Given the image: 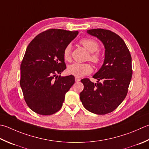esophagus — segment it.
Segmentation results:
<instances>
[{"label":"esophagus","mask_w":149,"mask_h":149,"mask_svg":"<svg viewBox=\"0 0 149 149\" xmlns=\"http://www.w3.org/2000/svg\"><path fill=\"white\" fill-rule=\"evenodd\" d=\"M75 82H79L81 81V79L79 77H75Z\"/></svg>","instance_id":"34e87169"}]
</instances>
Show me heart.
Masks as SVG:
<instances>
[{"mask_svg": "<svg viewBox=\"0 0 149 149\" xmlns=\"http://www.w3.org/2000/svg\"><path fill=\"white\" fill-rule=\"evenodd\" d=\"M79 44L86 49L90 54L89 60L95 65H98L101 61V55L98 51L100 45L95 40L92 38H83L79 40ZM63 57L65 61H70L72 59V46L68 45L64 49ZM67 72L69 74L74 75L75 77H81L84 75L91 74L92 68L91 65L88 63H75L69 65L67 68Z\"/></svg>", "mask_w": 149, "mask_h": 149, "instance_id": "1", "label": "heart"}]
</instances>
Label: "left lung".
I'll use <instances>...</instances> for the list:
<instances>
[{"label": "left lung", "mask_w": 149, "mask_h": 149, "mask_svg": "<svg viewBox=\"0 0 149 149\" xmlns=\"http://www.w3.org/2000/svg\"><path fill=\"white\" fill-rule=\"evenodd\" d=\"M87 32L103 43L105 57L103 66L93 76L98 80L97 83L88 78L81 81L84 89L80 100L88 111L104 115L117 109L127 96L132 75V57L124 40L114 32L101 28Z\"/></svg>", "instance_id": "8db88e82"}]
</instances>
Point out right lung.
Returning a JSON list of instances; mask_svg holds the SVG:
<instances>
[{"mask_svg": "<svg viewBox=\"0 0 149 149\" xmlns=\"http://www.w3.org/2000/svg\"><path fill=\"white\" fill-rule=\"evenodd\" d=\"M61 29L42 31L29 44L20 65V85L30 109L43 116L59 111L75 77L58 76L66 69L63 51L78 34Z\"/></svg>", "mask_w": 149, "mask_h": 149, "instance_id": "1", "label": "right lung"}]
</instances>
